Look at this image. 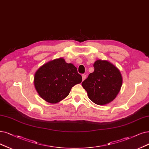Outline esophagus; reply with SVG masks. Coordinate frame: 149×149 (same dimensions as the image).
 <instances>
[{"instance_id":"esophagus-1","label":"esophagus","mask_w":149,"mask_h":149,"mask_svg":"<svg viewBox=\"0 0 149 149\" xmlns=\"http://www.w3.org/2000/svg\"><path fill=\"white\" fill-rule=\"evenodd\" d=\"M86 77V75L85 74H82V79H83V80H84Z\"/></svg>"}]
</instances>
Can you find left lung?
Wrapping results in <instances>:
<instances>
[{
    "label": "left lung",
    "mask_w": 149,
    "mask_h": 149,
    "mask_svg": "<svg viewBox=\"0 0 149 149\" xmlns=\"http://www.w3.org/2000/svg\"><path fill=\"white\" fill-rule=\"evenodd\" d=\"M94 72L81 83L90 100L97 105H105L112 101L122 85L120 70L107 61L97 60Z\"/></svg>",
    "instance_id": "1"
}]
</instances>
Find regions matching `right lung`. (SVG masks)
<instances>
[{"mask_svg":"<svg viewBox=\"0 0 149 149\" xmlns=\"http://www.w3.org/2000/svg\"><path fill=\"white\" fill-rule=\"evenodd\" d=\"M82 77L72 64L64 59H54L38 69L34 85L38 94L49 103H57L69 94L72 87L81 82Z\"/></svg>","mask_w":149,"mask_h":149,"instance_id":"obj_1","label":"right lung"}]
</instances>
